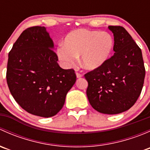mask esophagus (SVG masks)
Returning <instances> with one entry per match:
<instances>
[{
  "instance_id": "esophagus-1",
  "label": "esophagus",
  "mask_w": 150,
  "mask_h": 150,
  "mask_svg": "<svg viewBox=\"0 0 150 150\" xmlns=\"http://www.w3.org/2000/svg\"><path fill=\"white\" fill-rule=\"evenodd\" d=\"M76 76L78 78H81V77H83V75L81 73H78V72H76Z\"/></svg>"
}]
</instances>
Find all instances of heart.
Listing matches in <instances>:
<instances>
[{
    "instance_id": "b5f03b06",
    "label": "heart",
    "mask_w": 150,
    "mask_h": 150,
    "mask_svg": "<svg viewBox=\"0 0 150 150\" xmlns=\"http://www.w3.org/2000/svg\"><path fill=\"white\" fill-rule=\"evenodd\" d=\"M113 47L114 38L110 33L80 29L66 36L64 44H60L57 49V56L67 68L75 65L81 56L82 66L94 70L107 61Z\"/></svg>"
}]
</instances>
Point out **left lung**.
<instances>
[{"mask_svg":"<svg viewBox=\"0 0 150 150\" xmlns=\"http://www.w3.org/2000/svg\"><path fill=\"white\" fill-rule=\"evenodd\" d=\"M114 35V55L85 75L89 103L103 114L129 110L139 96L145 77L142 50L125 28L109 26Z\"/></svg>","mask_w":150,"mask_h":150,"instance_id":"left-lung-1","label":"left lung"}]
</instances>
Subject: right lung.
I'll return each instance as SVG.
<instances>
[{
  "instance_id": "obj_1",
  "label": "right lung",
  "mask_w": 150,
  "mask_h": 150,
  "mask_svg": "<svg viewBox=\"0 0 150 150\" xmlns=\"http://www.w3.org/2000/svg\"><path fill=\"white\" fill-rule=\"evenodd\" d=\"M54 42L45 27L22 33L8 54L6 81L11 93L22 108L43 117L57 115L76 81L72 69L57 63Z\"/></svg>"
}]
</instances>
